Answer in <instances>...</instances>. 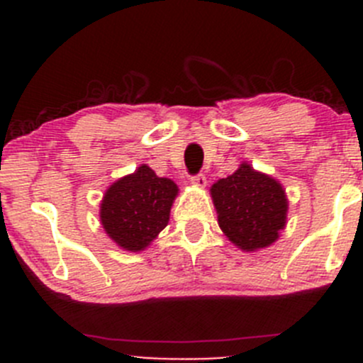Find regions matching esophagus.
Masks as SVG:
<instances>
[{"label":"esophagus","instance_id":"esophagus-1","mask_svg":"<svg viewBox=\"0 0 363 363\" xmlns=\"http://www.w3.org/2000/svg\"><path fill=\"white\" fill-rule=\"evenodd\" d=\"M191 184L196 186V188H205V186H207V179H205L203 174L193 175V177H191Z\"/></svg>","mask_w":363,"mask_h":363}]
</instances>
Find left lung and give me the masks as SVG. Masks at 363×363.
<instances>
[{
    "mask_svg": "<svg viewBox=\"0 0 363 363\" xmlns=\"http://www.w3.org/2000/svg\"><path fill=\"white\" fill-rule=\"evenodd\" d=\"M219 228L242 251H258L279 239L288 199L279 181L242 163L211 188Z\"/></svg>",
    "mask_w": 363,
    "mask_h": 363,
    "instance_id": "left-lung-1",
    "label": "left lung"
}]
</instances>
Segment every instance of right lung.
<instances>
[{"instance_id": "right-lung-1", "label": "right lung", "mask_w": 363, "mask_h": 363, "mask_svg": "<svg viewBox=\"0 0 363 363\" xmlns=\"http://www.w3.org/2000/svg\"><path fill=\"white\" fill-rule=\"evenodd\" d=\"M179 188L172 179L158 177L140 164L105 191L100 203L104 230L123 250L144 251L168 225Z\"/></svg>"}]
</instances>
